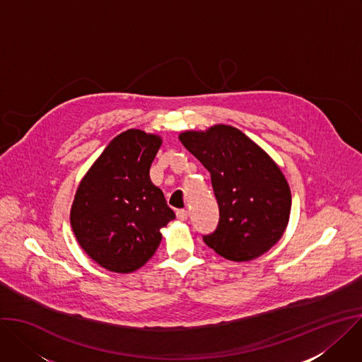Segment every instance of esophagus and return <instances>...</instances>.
<instances>
[{
    "mask_svg": "<svg viewBox=\"0 0 362 362\" xmlns=\"http://www.w3.org/2000/svg\"><path fill=\"white\" fill-rule=\"evenodd\" d=\"M187 211H185V209H179V211H176V216H177V219L179 221H186L187 219Z\"/></svg>",
    "mask_w": 362,
    "mask_h": 362,
    "instance_id": "esophagus-1",
    "label": "esophagus"
}]
</instances>
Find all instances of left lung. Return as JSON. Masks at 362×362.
Returning a JSON list of instances; mask_svg holds the SVG:
<instances>
[{
    "label": "left lung",
    "instance_id": "1",
    "mask_svg": "<svg viewBox=\"0 0 362 362\" xmlns=\"http://www.w3.org/2000/svg\"><path fill=\"white\" fill-rule=\"evenodd\" d=\"M179 140L211 173L218 201L219 222L204 237L205 244L237 262L276 245L291 209L290 186L279 164L233 125L183 131Z\"/></svg>",
    "mask_w": 362,
    "mask_h": 362
}]
</instances>
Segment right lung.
<instances>
[{
    "instance_id": "add662e5",
    "label": "right lung",
    "mask_w": 362,
    "mask_h": 362,
    "mask_svg": "<svg viewBox=\"0 0 362 362\" xmlns=\"http://www.w3.org/2000/svg\"><path fill=\"white\" fill-rule=\"evenodd\" d=\"M163 140L131 128L117 136L82 177L71 208L81 248L101 267L133 273L153 257L160 229L175 219L150 179Z\"/></svg>"
}]
</instances>
